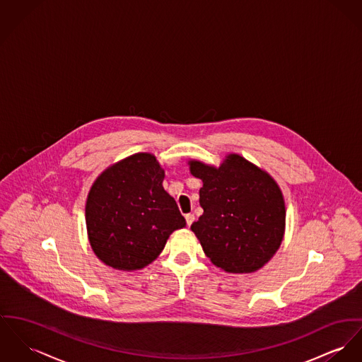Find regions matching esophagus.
Segmentation results:
<instances>
[{
	"instance_id": "obj_1",
	"label": "esophagus",
	"mask_w": 362,
	"mask_h": 362,
	"mask_svg": "<svg viewBox=\"0 0 362 362\" xmlns=\"http://www.w3.org/2000/svg\"><path fill=\"white\" fill-rule=\"evenodd\" d=\"M186 222H187V226H192L193 224V222H194V215L193 214H187L186 216Z\"/></svg>"
}]
</instances>
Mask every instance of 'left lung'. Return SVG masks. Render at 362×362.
Returning <instances> with one entry per match:
<instances>
[{
    "label": "left lung",
    "mask_w": 362,
    "mask_h": 362,
    "mask_svg": "<svg viewBox=\"0 0 362 362\" xmlns=\"http://www.w3.org/2000/svg\"><path fill=\"white\" fill-rule=\"evenodd\" d=\"M202 180L204 214L192 224L204 253L226 273L262 269L277 253L285 234V201L274 177L240 154L230 153L219 167L189 160Z\"/></svg>",
    "instance_id": "8db88e82"
}]
</instances>
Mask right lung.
Masks as SVG:
<instances>
[{
  "instance_id": "obj_1",
  "label": "right lung",
  "mask_w": 362,
  "mask_h": 362,
  "mask_svg": "<svg viewBox=\"0 0 362 362\" xmlns=\"http://www.w3.org/2000/svg\"><path fill=\"white\" fill-rule=\"evenodd\" d=\"M165 170L151 153H136L106 168L86 197V234L106 266L136 272L154 262L169 235L186 227L173 197L164 190Z\"/></svg>"
}]
</instances>
